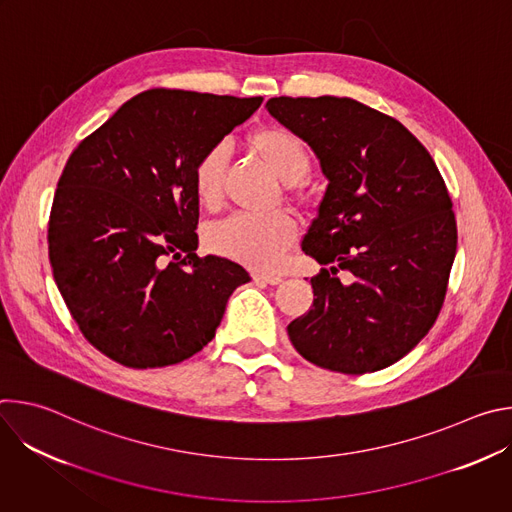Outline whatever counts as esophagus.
<instances>
[{"label":"esophagus","mask_w":512,"mask_h":512,"mask_svg":"<svg viewBox=\"0 0 512 512\" xmlns=\"http://www.w3.org/2000/svg\"><path fill=\"white\" fill-rule=\"evenodd\" d=\"M281 275H273V273H253V281L255 283H269V285H277L281 283Z\"/></svg>","instance_id":"34e87169"}]
</instances>
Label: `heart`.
<instances>
[{
    "label": "heart",
    "instance_id": "b5f03b06",
    "mask_svg": "<svg viewBox=\"0 0 512 512\" xmlns=\"http://www.w3.org/2000/svg\"><path fill=\"white\" fill-rule=\"evenodd\" d=\"M247 148L283 182L296 184L312 168V154L306 141L287 127L269 125L247 137ZM229 150L223 143L206 148L192 166V190L196 200L216 210L225 198V176ZM298 237V225L287 212L265 216L233 214L206 229L210 251L255 269H273L289 245Z\"/></svg>",
    "mask_w": 512,
    "mask_h": 512
}]
</instances>
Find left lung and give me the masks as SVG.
<instances>
[{
	"mask_svg": "<svg viewBox=\"0 0 512 512\" xmlns=\"http://www.w3.org/2000/svg\"><path fill=\"white\" fill-rule=\"evenodd\" d=\"M267 109L308 141L328 178L302 239L324 267L289 340L316 367L381 371L442 312L458 243L446 182L403 123L354 99L275 97Z\"/></svg>",
	"mask_w": 512,
	"mask_h": 512,
	"instance_id": "left-lung-1",
	"label": "left lung"
}]
</instances>
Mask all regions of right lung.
<instances>
[{
    "instance_id": "obj_1",
    "label": "right lung",
    "mask_w": 512,
    "mask_h": 512,
    "mask_svg": "<svg viewBox=\"0 0 512 512\" xmlns=\"http://www.w3.org/2000/svg\"><path fill=\"white\" fill-rule=\"evenodd\" d=\"M261 103L150 89L70 154L50 208L48 259L83 336L123 367H168L202 350L249 281L231 259L196 255L192 166Z\"/></svg>"
}]
</instances>
